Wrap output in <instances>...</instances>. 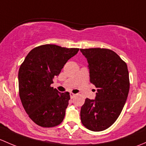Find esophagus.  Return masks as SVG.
<instances>
[{"label":"esophagus","mask_w":146,"mask_h":146,"mask_svg":"<svg viewBox=\"0 0 146 146\" xmlns=\"http://www.w3.org/2000/svg\"><path fill=\"white\" fill-rule=\"evenodd\" d=\"M70 97H71V98H73L75 96H76V94H73V93H70Z\"/></svg>","instance_id":"obj_1"}]
</instances>
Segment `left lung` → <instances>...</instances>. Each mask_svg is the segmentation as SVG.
Instances as JSON below:
<instances>
[{"label":"left lung","mask_w":146,"mask_h":146,"mask_svg":"<svg viewBox=\"0 0 146 146\" xmlns=\"http://www.w3.org/2000/svg\"><path fill=\"white\" fill-rule=\"evenodd\" d=\"M88 61L90 82L97 88L95 99L86 98L81 120L86 128L101 131L119 116L129 91L127 65L116 52L106 48L80 49Z\"/></svg>","instance_id":"8db88e82"}]
</instances>
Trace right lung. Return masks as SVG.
<instances>
[{"mask_svg": "<svg viewBox=\"0 0 146 146\" xmlns=\"http://www.w3.org/2000/svg\"><path fill=\"white\" fill-rule=\"evenodd\" d=\"M79 48L46 44L32 49L18 73L21 102L30 119L42 127H53L63 121L70 99V93L51 87L66 62Z\"/></svg>", "mask_w": 146, "mask_h": 146, "instance_id": "1", "label": "right lung"}]
</instances>
